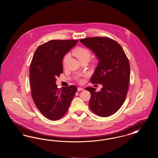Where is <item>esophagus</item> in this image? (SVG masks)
<instances>
[{
	"label": "esophagus",
	"mask_w": 158,
	"mask_h": 158,
	"mask_svg": "<svg viewBox=\"0 0 158 158\" xmlns=\"http://www.w3.org/2000/svg\"><path fill=\"white\" fill-rule=\"evenodd\" d=\"M83 90H84V89L83 88H81V87L77 88V91H82Z\"/></svg>",
	"instance_id": "esophagus-1"
}]
</instances>
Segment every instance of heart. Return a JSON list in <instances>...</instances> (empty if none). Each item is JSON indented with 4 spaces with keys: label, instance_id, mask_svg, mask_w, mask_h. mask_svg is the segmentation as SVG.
<instances>
[{
    "label": "heart",
    "instance_id": "b5f03b06",
    "mask_svg": "<svg viewBox=\"0 0 158 158\" xmlns=\"http://www.w3.org/2000/svg\"><path fill=\"white\" fill-rule=\"evenodd\" d=\"M73 54L79 61H83V60L89 61L91 57L90 51L88 49L84 47H77L73 50ZM69 57V54L66 55L64 58V61H66L68 60Z\"/></svg>",
    "mask_w": 158,
    "mask_h": 158
}]
</instances>
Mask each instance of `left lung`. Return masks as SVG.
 Wrapping results in <instances>:
<instances>
[{"instance_id":"1","label":"left lung","mask_w":158,"mask_h":158,"mask_svg":"<svg viewBox=\"0 0 158 158\" xmlns=\"http://www.w3.org/2000/svg\"><path fill=\"white\" fill-rule=\"evenodd\" d=\"M80 41L99 60L90 82L102 85L98 92L92 87L86 88L91 95L89 108L99 117H109L120 109L126 98L130 75L127 57L121 46L109 38H87Z\"/></svg>"}]
</instances>
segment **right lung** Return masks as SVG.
<instances>
[{
  "instance_id": "1",
  "label": "right lung",
  "mask_w": 158,
  "mask_h": 158,
  "mask_svg": "<svg viewBox=\"0 0 158 158\" xmlns=\"http://www.w3.org/2000/svg\"><path fill=\"white\" fill-rule=\"evenodd\" d=\"M78 40H51L35 50L30 70L31 95L41 114L51 120L61 118L77 91L74 85L57 88L56 77L63 73L64 56Z\"/></svg>"
}]
</instances>
